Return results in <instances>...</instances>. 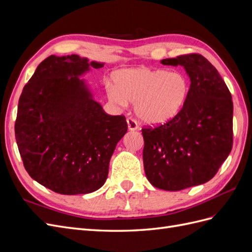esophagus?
I'll list each match as a JSON object with an SVG mask.
<instances>
[{"label": "esophagus", "instance_id": "esophagus-1", "mask_svg": "<svg viewBox=\"0 0 252 252\" xmlns=\"http://www.w3.org/2000/svg\"><path fill=\"white\" fill-rule=\"evenodd\" d=\"M127 126L129 130H136V129H138V123H136V121L132 118L127 119Z\"/></svg>", "mask_w": 252, "mask_h": 252}]
</instances>
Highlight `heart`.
<instances>
[{
	"mask_svg": "<svg viewBox=\"0 0 252 252\" xmlns=\"http://www.w3.org/2000/svg\"><path fill=\"white\" fill-rule=\"evenodd\" d=\"M106 91L114 105L134 104L138 118L149 125H163L178 116L189 93L187 79L180 72L164 69L132 68L114 74Z\"/></svg>",
	"mask_w": 252,
	"mask_h": 252,
	"instance_id": "b5f03b06",
	"label": "heart"
}]
</instances>
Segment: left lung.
Masks as SVG:
<instances>
[{"instance_id":"1","label":"left lung","mask_w":252,"mask_h":252,"mask_svg":"<svg viewBox=\"0 0 252 252\" xmlns=\"http://www.w3.org/2000/svg\"><path fill=\"white\" fill-rule=\"evenodd\" d=\"M161 63L183 66L191 83L177 117L166 124L142 129L143 162L151 185L178 191L211 180L229 156L233 103L216 67L199 53Z\"/></svg>"}]
</instances>
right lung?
<instances>
[{"label": "right lung", "mask_w": 252, "mask_h": 252, "mask_svg": "<svg viewBox=\"0 0 252 252\" xmlns=\"http://www.w3.org/2000/svg\"><path fill=\"white\" fill-rule=\"evenodd\" d=\"M103 63L77 55L50 56L23 88L14 125L28 174L57 193L94 192L108 177L124 116H109L79 77Z\"/></svg>", "instance_id": "obj_1"}]
</instances>
